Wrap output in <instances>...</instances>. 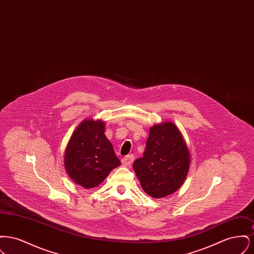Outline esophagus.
<instances>
[{
  "label": "esophagus",
  "instance_id": "34e87169",
  "mask_svg": "<svg viewBox=\"0 0 254 254\" xmlns=\"http://www.w3.org/2000/svg\"><path fill=\"white\" fill-rule=\"evenodd\" d=\"M133 161H134V156H133L132 154H130V155H127V156H126V157L122 159V164L124 166H126V167H128V166H130L132 164Z\"/></svg>",
  "mask_w": 254,
  "mask_h": 254
}]
</instances>
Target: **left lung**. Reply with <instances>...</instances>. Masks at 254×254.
Segmentation results:
<instances>
[{
  "mask_svg": "<svg viewBox=\"0 0 254 254\" xmlns=\"http://www.w3.org/2000/svg\"><path fill=\"white\" fill-rule=\"evenodd\" d=\"M190 164V151L181 132L167 122L150 128L144 155L133 163V169L145 193L163 198L181 187Z\"/></svg>",
  "mask_w": 254,
  "mask_h": 254,
  "instance_id": "8db88e82",
  "label": "left lung"
}]
</instances>
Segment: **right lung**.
<instances>
[{
	"label": "right lung",
	"instance_id": "obj_1",
	"mask_svg": "<svg viewBox=\"0 0 254 254\" xmlns=\"http://www.w3.org/2000/svg\"><path fill=\"white\" fill-rule=\"evenodd\" d=\"M64 163L71 180L85 189L95 188L121 165L105 135V123L92 119L82 122L73 132Z\"/></svg>",
	"mask_w": 254,
	"mask_h": 254
}]
</instances>
